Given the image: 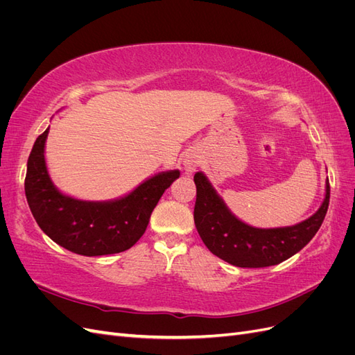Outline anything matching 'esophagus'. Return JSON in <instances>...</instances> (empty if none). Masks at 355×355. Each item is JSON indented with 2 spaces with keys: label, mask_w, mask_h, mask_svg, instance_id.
<instances>
[{
  "label": "esophagus",
  "mask_w": 355,
  "mask_h": 355,
  "mask_svg": "<svg viewBox=\"0 0 355 355\" xmlns=\"http://www.w3.org/2000/svg\"><path fill=\"white\" fill-rule=\"evenodd\" d=\"M184 166H185V170L187 173L191 175L192 171H194L198 166H200V155L194 151H191L185 155V161H184Z\"/></svg>",
  "instance_id": "obj_1"
}]
</instances>
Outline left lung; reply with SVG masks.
<instances>
[{"mask_svg":"<svg viewBox=\"0 0 355 355\" xmlns=\"http://www.w3.org/2000/svg\"><path fill=\"white\" fill-rule=\"evenodd\" d=\"M197 200L194 222L202 243L222 261L240 268H265L282 263L313 240L329 209L330 185L317 213L293 227L261 230L239 220L225 206L202 173H196Z\"/></svg>","mask_w":355,"mask_h":355,"instance_id":"1","label":"left lung"}]
</instances>
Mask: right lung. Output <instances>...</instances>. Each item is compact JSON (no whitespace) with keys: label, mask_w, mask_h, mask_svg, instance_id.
<instances>
[{"label":"right lung","mask_w":355,"mask_h":355,"mask_svg":"<svg viewBox=\"0 0 355 355\" xmlns=\"http://www.w3.org/2000/svg\"><path fill=\"white\" fill-rule=\"evenodd\" d=\"M49 128L32 146L25 178L26 200L38 227L59 245L83 256L130 249L144 235L161 196L180 176L179 170L151 178L120 200H75L59 192L47 173L44 145Z\"/></svg>","instance_id":"right-lung-1"}]
</instances>
